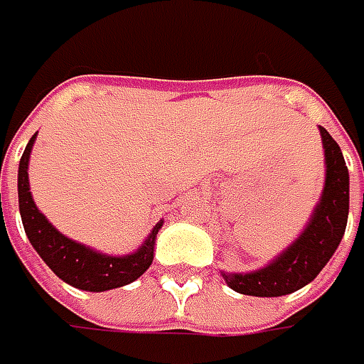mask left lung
I'll list each match as a JSON object with an SVG mask.
<instances>
[{"label": "left lung", "mask_w": 364, "mask_h": 364, "mask_svg": "<svg viewBox=\"0 0 364 364\" xmlns=\"http://www.w3.org/2000/svg\"><path fill=\"white\" fill-rule=\"evenodd\" d=\"M326 178L320 203L301 235L269 265L249 273L220 272L227 286L257 298L287 296L308 286L324 269L343 239L348 220V168L343 151L324 127H320Z\"/></svg>", "instance_id": "obj_1"}]
</instances>
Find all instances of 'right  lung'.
I'll list each match as a JSON object with an SVG mask.
<instances>
[{
	"instance_id": "1",
	"label": "right lung",
	"mask_w": 364,
	"mask_h": 364,
	"mask_svg": "<svg viewBox=\"0 0 364 364\" xmlns=\"http://www.w3.org/2000/svg\"><path fill=\"white\" fill-rule=\"evenodd\" d=\"M36 135L28 141L23 149V156L18 168V198H20V215L23 223V231L28 235L30 243L36 249V253L44 259L52 272L56 273L68 286L85 289V291H107L115 287L127 286L135 282L139 275H144L146 269L154 261V245L156 235L161 229L164 220H160L141 247L129 253V255H105L101 251H95L87 245L77 243L63 232L56 231L44 217L34 198L30 194V180H28V161L32 154V146Z\"/></svg>"
}]
</instances>
